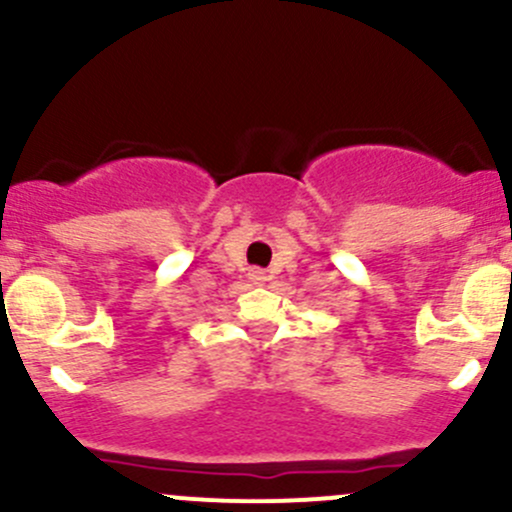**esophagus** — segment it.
Segmentation results:
<instances>
[{
  "label": "esophagus",
  "instance_id": "34e87169",
  "mask_svg": "<svg viewBox=\"0 0 512 512\" xmlns=\"http://www.w3.org/2000/svg\"><path fill=\"white\" fill-rule=\"evenodd\" d=\"M250 280H252V285H265V282H267V272L252 270L250 272Z\"/></svg>",
  "mask_w": 512,
  "mask_h": 512
}]
</instances>
